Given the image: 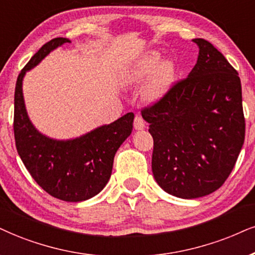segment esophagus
I'll list each match as a JSON object with an SVG mask.
<instances>
[{
  "mask_svg": "<svg viewBox=\"0 0 255 255\" xmlns=\"http://www.w3.org/2000/svg\"><path fill=\"white\" fill-rule=\"evenodd\" d=\"M133 128H136V130H143V128H145V122H144V119L140 117V116H136V117H134Z\"/></svg>",
  "mask_w": 255,
  "mask_h": 255,
  "instance_id": "esophagus-1",
  "label": "esophagus"
}]
</instances>
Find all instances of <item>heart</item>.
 <instances>
[{"mask_svg":"<svg viewBox=\"0 0 255 255\" xmlns=\"http://www.w3.org/2000/svg\"><path fill=\"white\" fill-rule=\"evenodd\" d=\"M159 61L158 54H151L147 56L146 59L140 62L134 70L131 72L128 75V80L136 81L143 79L144 77L149 75L151 72L155 70L157 64ZM175 77V66L172 61L166 60L158 66L155 73H153L152 78L150 79L149 83L145 86L144 90V97L147 100H155L158 99L159 97L165 93V91L169 89L170 84L172 83Z\"/></svg>","mask_w":255,"mask_h":255,"instance_id":"heart-1","label":"heart"}]
</instances>
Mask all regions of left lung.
Instances as JSON below:
<instances>
[{"mask_svg":"<svg viewBox=\"0 0 255 255\" xmlns=\"http://www.w3.org/2000/svg\"><path fill=\"white\" fill-rule=\"evenodd\" d=\"M193 41L200 51L189 75L142 110L153 138V177L181 199L206 196L225 183L246 125L237 70L207 40Z\"/></svg>","mask_w":255,"mask_h":255,"instance_id":"1","label":"left lung"}]
</instances>
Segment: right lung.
Instances as JSON below:
<instances>
[{
	"instance_id": "right-lung-1",
	"label": "right lung",
	"mask_w": 255,
	"mask_h": 255,
	"mask_svg": "<svg viewBox=\"0 0 255 255\" xmlns=\"http://www.w3.org/2000/svg\"><path fill=\"white\" fill-rule=\"evenodd\" d=\"M70 42L55 37L45 43L17 77L14 98V136L18 155L34 181L46 193L67 202H80L96 196L111 177L113 158L132 131L134 115L128 112L79 138L56 140L43 136L28 118L22 93V80L49 52Z\"/></svg>"
}]
</instances>
